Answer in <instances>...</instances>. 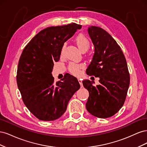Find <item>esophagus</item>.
<instances>
[{"mask_svg":"<svg viewBox=\"0 0 147 147\" xmlns=\"http://www.w3.org/2000/svg\"><path fill=\"white\" fill-rule=\"evenodd\" d=\"M78 82H79V83L80 84V85L81 86H82V79H80V78H78Z\"/></svg>","mask_w":147,"mask_h":147,"instance_id":"1","label":"esophagus"}]
</instances>
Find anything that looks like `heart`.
<instances>
[{
  "instance_id": "1",
  "label": "heart",
  "mask_w": 147,
  "mask_h": 147,
  "mask_svg": "<svg viewBox=\"0 0 147 147\" xmlns=\"http://www.w3.org/2000/svg\"><path fill=\"white\" fill-rule=\"evenodd\" d=\"M75 42L77 43V45L79 48L80 50L82 51H87L90 45V41L88 38L83 34H79L75 38ZM65 47V45L64 44L63 47L61 48V54H63L64 51V49ZM83 65L82 64H76L74 63L70 64L69 66V69L70 72L75 75H78L81 73V69L83 68Z\"/></svg>"
}]
</instances>
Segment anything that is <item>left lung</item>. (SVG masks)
<instances>
[{
	"mask_svg": "<svg viewBox=\"0 0 147 147\" xmlns=\"http://www.w3.org/2000/svg\"><path fill=\"white\" fill-rule=\"evenodd\" d=\"M88 32L94 46V54L86 74L99 78L100 84L83 81L89 91L86 107L93 116L107 118L122 107L129 86L126 60L121 48L111 35L99 27L90 26Z\"/></svg>",
	"mask_w": 147,
	"mask_h": 147,
	"instance_id": "left-lung-1",
	"label": "left lung"
}]
</instances>
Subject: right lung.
<instances>
[{"label":"right lung","mask_w":147,"mask_h":147,"mask_svg":"<svg viewBox=\"0 0 147 147\" xmlns=\"http://www.w3.org/2000/svg\"><path fill=\"white\" fill-rule=\"evenodd\" d=\"M81 28L82 25L73 23L44 29L22 52L17 69L18 87L26 107L40 120L60 118L80 88L77 79L70 74L55 83L51 72L64 43Z\"/></svg>","instance_id":"1"}]
</instances>
